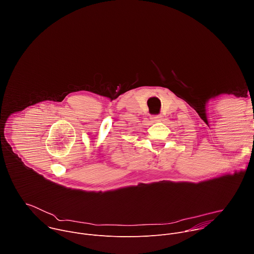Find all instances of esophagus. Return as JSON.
Here are the masks:
<instances>
[{"instance_id": "esophagus-1", "label": "esophagus", "mask_w": 254, "mask_h": 254, "mask_svg": "<svg viewBox=\"0 0 254 254\" xmlns=\"http://www.w3.org/2000/svg\"><path fill=\"white\" fill-rule=\"evenodd\" d=\"M151 120H152L153 122H160V121L162 120V117H161V116H153V117L151 118Z\"/></svg>"}]
</instances>
